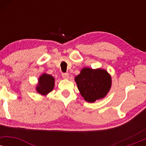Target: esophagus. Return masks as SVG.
Returning <instances> with one entry per match:
<instances>
[{"label": "esophagus", "mask_w": 146, "mask_h": 146, "mask_svg": "<svg viewBox=\"0 0 146 146\" xmlns=\"http://www.w3.org/2000/svg\"><path fill=\"white\" fill-rule=\"evenodd\" d=\"M62 76V78L64 79H68L69 78V75L68 73H63Z\"/></svg>", "instance_id": "obj_1"}]
</instances>
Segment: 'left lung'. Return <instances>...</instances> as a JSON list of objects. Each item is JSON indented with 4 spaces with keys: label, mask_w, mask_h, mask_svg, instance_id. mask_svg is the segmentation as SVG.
<instances>
[{
    "label": "left lung",
    "mask_w": 146,
    "mask_h": 146,
    "mask_svg": "<svg viewBox=\"0 0 146 146\" xmlns=\"http://www.w3.org/2000/svg\"><path fill=\"white\" fill-rule=\"evenodd\" d=\"M74 80L81 96L90 103L105 98L111 86L110 74L102 68H83Z\"/></svg>",
    "instance_id": "8db88e82"
}]
</instances>
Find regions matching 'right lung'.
I'll use <instances>...</instances> for the list:
<instances>
[{
	"label": "right lung",
	"mask_w": 146,
	"mask_h": 146,
	"mask_svg": "<svg viewBox=\"0 0 146 146\" xmlns=\"http://www.w3.org/2000/svg\"><path fill=\"white\" fill-rule=\"evenodd\" d=\"M55 78L52 76L43 73L38 80V84L36 86V90L42 96H46L53 90L54 88Z\"/></svg>",
	"instance_id": "obj_1"
}]
</instances>
